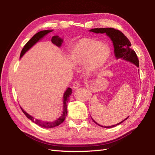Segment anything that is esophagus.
I'll list each match as a JSON object with an SVG mask.
<instances>
[{"label":"esophagus","instance_id":"esophagus-1","mask_svg":"<svg viewBox=\"0 0 155 155\" xmlns=\"http://www.w3.org/2000/svg\"><path fill=\"white\" fill-rule=\"evenodd\" d=\"M79 86H80V83H78V81H74V83H73V85H72V87L74 89H77L79 87Z\"/></svg>","mask_w":155,"mask_h":155}]
</instances>
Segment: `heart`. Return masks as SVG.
<instances>
[{
	"mask_svg": "<svg viewBox=\"0 0 155 155\" xmlns=\"http://www.w3.org/2000/svg\"><path fill=\"white\" fill-rule=\"evenodd\" d=\"M110 50L105 44L91 40H82L73 47V61L79 64L87 63V70L92 72L100 69L109 59Z\"/></svg>",
	"mask_w": 155,
	"mask_h": 155,
	"instance_id": "b5f03b06",
	"label": "heart"
}]
</instances>
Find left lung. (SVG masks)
<instances>
[{
	"label": "left lung",
	"mask_w": 155,
	"mask_h": 155,
	"mask_svg": "<svg viewBox=\"0 0 155 155\" xmlns=\"http://www.w3.org/2000/svg\"><path fill=\"white\" fill-rule=\"evenodd\" d=\"M90 31L95 33H106V35L111 39L113 44H114L115 57L117 59H122L123 60H126V61L132 63V64H135L136 66L139 67V60L137 54H136L135 52L133 50L131 49V44L130 41L121 31L115 29L114 28H92V29L90 30ZM128 117H127L124 120H127ZM92 120L96 124L104 128H112L116 127L117 125H119L124 121V120H123L120 123H117L115 125L110 126V127H103V126L100 125L96 122L93 119Z\"/></svg>",
	"instance_id": "1"
}]
</instances>
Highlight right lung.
<instances>
[{
    "label": "right lung",
    "mask_w": 155,
    "mask_h": 155,
    "mask_svg": "<svg viewBox=\"0 0 155 155\" xmlns=\"http://www.w3.org/2000/svg\"><path fill=\"white\" fill-rule=\"evenodd\" d=\"M52 30H45V31H41L40 32H38V33H36L34 35L32 38L31 39V40H28L27 41V43L25 44L24 48H22V51H21V53H20V57L21 58L24 54H25V52L28 51V50H29L31 47H32L33 45H35V44L38 42V41H40L41 38H43L44 36L47 34L52 32ZM51 41L52 44H54V45H56L57 46L60 47L61 46V44L63 43V39H61V38H59V36H53L51 39ZM72 94V89L68 87L66 91H65V93L64 94V98H63V100H64V107H63V111H62V114L61 115V116H60L58 119L56 120L54 122H44V121H41L40 120H38V119H34V117L31 116L29 114H28L27 112L25 111L24 110L22 109V108H21L22 109V112L24 113L25 115L27 116L28 119L31 120V121H33V122H35L36 124H38L40 126V127H41L43 128H54L55 127H57V126H59L61 124V123L64 121L65 119V117H66L67 115V103L68 101V98H69V96L71 95Z\"/></svg>",
    "instance_id": "obj_1"
}]
</instances>
